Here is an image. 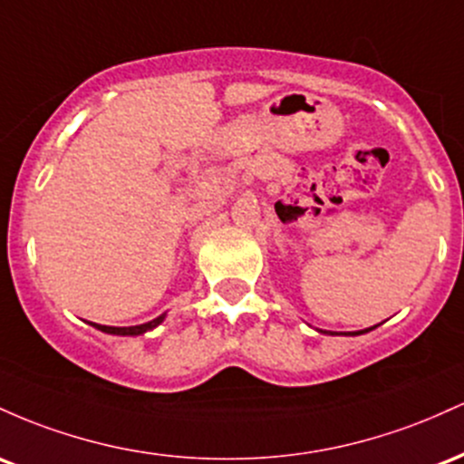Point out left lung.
Masks as SVG:
<instances>
[{
	"instance_id": "1",
	"label": "left lung",
	"mask_w": 464,
	"mask_h": 464,
	"mask_svg": "<svg viewBox=\"0 0 464 464\" xmlns=\"http://www.w3.org/2000/svg\"><path fill=\"white\" fill-rule=\"evenodd\" d=\"M374 329V326H371V329H363V331H357V333H348V335H362V333H368V331H372ZM331 335H333V333H331Z\"/></svg>"
}]
</instances>
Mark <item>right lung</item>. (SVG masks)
<instances>
[{"label": "right lung", "mask_w": 464, "mask_h": 464, "mask_svg": "<svg viewBox=\"0 0 464 464\" xmlns=\"http://www.w3.org/2000/svg\"><path fill=\"white\" fill-rule=\"evenodd\" d=\"M164 317H166V314L147 322V324H138V326H102V324H96V322H90V324L96 326V329L102 333H111V335H142V333H147L150 329H155L158 324H162Z\"/></svg>", "instance_id": "add662e5"}]
</instances>
